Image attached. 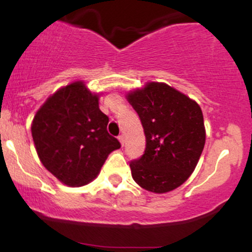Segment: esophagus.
<instances>
[{
	"label": "esophagus",
	"mask_w": 252,
	"mask_h": 252,
	"mask_svg": "<svg viewBox=\"0 0 252 252\" xmlns=\"http://www.w3.org/2000/svg\"><path fill=\"white\" fill-rule=\"evenodd\" d=\"M118 141H120L121 144H122V147H123L124 146V136L123 135L118 136Z\"/></svg>",
	"instance_id": "1"
}]
</instances>
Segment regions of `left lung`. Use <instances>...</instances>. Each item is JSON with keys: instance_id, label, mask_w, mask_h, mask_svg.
<instances>
[{"instance_id": "obj_1", "label": "left lung", "mask_w": 252, "mask_h": 252, "mask_svg": "<svg viewBox=\"0 0 252 252\" xmlns=\"http://www.w3.org/2000/svg\"><path fill=\"white\" fill-rule=\"evenodd\" d=\"M146 135V150L130 162L135 182L153 193L178 189L189 178L206 140L199 104L164 83L128 92Z\"/></svg>"}]
</instances>
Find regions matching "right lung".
I'll list each match as a JSON object with an SVG mask.
<instances>
[{
  "label": "right lung",
  "mask_w": 252,
  "mask_h": 252,
  "mask_svg": "<svg viewBox=\"0 0 252 252\" xmlns=\"http://www.w3.org/2000/svg\"><path fill=\"white\" fill-rule=\"evenodd\" d=\"M98 100L99 96L84 82H73L48 97L32 123L40 161L70 187L96 179L110 153L121 148L106 130L109 117L100 111Z\"/></svg>",
  "instance_id": "1"
}]
</instances>
